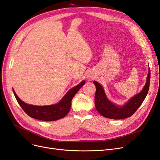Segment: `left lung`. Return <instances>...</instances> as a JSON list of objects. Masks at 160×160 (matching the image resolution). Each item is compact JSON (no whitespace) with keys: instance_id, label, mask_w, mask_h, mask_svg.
Instances as JSON below:
<instances>
[{"instance_id":"obj_1","label":"left lung","mask_w":160,"mask_h":160,"mask_svg":"<svg viewBox=\"0 0 160 160\" xmlns=\"http://www.w3.org/2000/svg\"><path fill=\"white\" fill-rule=\"evenodd\" d=\"M93 83L96 87L95 104L98 112L103 117L109 119H125L131 117L138 110L146 98L149 88L150 69H149L146 83L142 91L130 99L128 102L122 107H119L109 101L101 85L97 81H93Z\"/></svg>"}]
</instances>
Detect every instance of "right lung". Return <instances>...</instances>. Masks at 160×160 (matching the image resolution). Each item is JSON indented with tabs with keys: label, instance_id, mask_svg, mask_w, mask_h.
Returning <instances> with one entry per match:
<instances>
[{
	"label": "right lung",
	"instance_id": "obj_1",
	"mask_svg": "<svg viewBox=\"0 0 160 160\" xmlns=\"http://www.w3.org/2000/svg\"><path fill=\"white\" fill-rule=\"evenodd\" d=\"M85 83V81H82L80 84L70 89L59 103L52 105L35 106L27 104L18 98L14 90L13 92L17 102L28 116L38 120L51 122L63 118L68 114L71 109L72 99Z\"/></svg>",
	"mask_w": 160,
	"mask_h": 160
}]
</instances>
